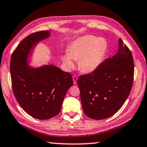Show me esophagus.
<instances>
[{"mask_svg": "<svg viewBox=\"0 0 147 147\" xmlns=\"http://www.w3.org/2000/svg\"><path fill=\"white\" fill-rule=\"evenodd\" d=\"M77 80H78V77L76 76H73V81H74V84H76L77 83Z\"/></svg>", "mask_w": 147, "mask_h": 147, "instance_id": "esophagus-1", "label": "esophagus"}]
</instances>
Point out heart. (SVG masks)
Here are the masks:
<instances>
[{"instance_id":"b5f03b06","label":"heart","mask_w":147,"mask_h":147,"mask_svg":"<svg viewBox=\"0 0 147 147\" xmlns=\"http://www.w3.org/2000/svg\"><path fill=\"white\" fill-rule=\"evenodd\" d=\"M107 44L101 38L88 35L74 42L63 59L68 68H73L74 60H78V68L83 72L93 71L101 63L105 55Z\"/></svg>"}]
</instances>
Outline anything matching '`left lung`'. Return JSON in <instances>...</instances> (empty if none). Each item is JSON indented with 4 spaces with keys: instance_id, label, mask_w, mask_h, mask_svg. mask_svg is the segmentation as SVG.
<instances>
[{
    "instance_id": "obj_1",
    "label": "left lung",
    "mask_w": 147,
    "mask_h": 147,
    "mask_svg": "<svg viewBox=\"0 0 147 147\" xmlns=\"http://www.w3.org/2000/svg\"><path fill=\"white\" fill-rule=\"evenodd\" d=\"M133 78V56L119 38V50L115 56L105 59L91 74L78 79L85 114L95 120L113 115L130 94Z\"/></svg>"
}]
</instances>
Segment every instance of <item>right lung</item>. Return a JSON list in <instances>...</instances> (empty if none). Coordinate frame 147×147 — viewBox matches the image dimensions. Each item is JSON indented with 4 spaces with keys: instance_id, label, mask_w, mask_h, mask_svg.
<instances>
[{
    "instance_id": "1",
    "label": "right lung",
    "mask_w": 147,
    "mask_h": 147,
    "mask_svg": "<svg viewBox=\"0 0 147 147\" xmlns=\"http://www.w3.org/2000/svg\"><path fill=\"white\" fill-rule=\"evenodd\" d=\"M50 32L32 33L20 42L10 58V76L16 99L28 114L38 119L52 118L60 111L66 92L73 85L72 76L53 65L28 66L31 50Z\"/></svg>"
}]
</instances>
